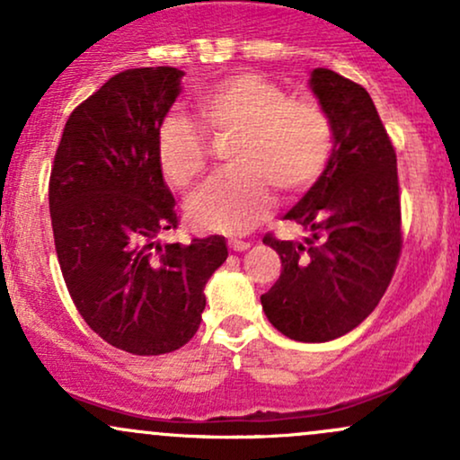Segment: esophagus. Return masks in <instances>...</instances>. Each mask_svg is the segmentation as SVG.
<instances>
[{
  "mask_svg": "<svg viewBox=\"0 0 460 460\" xmlns=\"http://www.w3.org/2000/svg\"><path fill=\"white\" fill-rule=\"evenodd\" d=\"M229 246L234 248L235 252H242V251H246V248H251V242H244V240H231V242H229Z\"/></svg>",
  "mask_w": 460,
  "mask_h": 460,
  "instance_id": "1",
  "label": "esophagus"
}]
</instances>
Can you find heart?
Masks as SVG:
<instances>
[{"instance_id": "heart-1", "label": "heart", "mask_w": 460, "mask_h": 460, "mask_svg": "<svg viewBox=\"0 0 460 460\" xmlns=\"http://www.w3.org/2000/svg\"><path fill=\"white\" fill-rule=\"evenodd\" d=\"M197 110L214 134L237 131L231 149L235 166L209 177L188 200L190 220L200 229L244 234L272 208V182L298 192L329 164V114L315 102L289 99L281 86L255 73H234L209 84L199 93ZM202 126L192 116L172 112L157 129V160L172 186L188 188L208 164Z\"/></svg>"}]
</instances>
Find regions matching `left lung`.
<instances>
[{
  "label": "left lung",
  "instance_id": "left-lung-1",
  "mask_svg": "<svg viewBox=\"0 0 460 460\" xmlns=\"http://www.w3.org/2000/svg\"><path fill=\"white\" fill-rule=\"evenodd\" d=\"M311 93L329 114L332 151L324 172L285 220L303 242L263 237L281 277L261 296L285 337L320 344L357 329L381 303L402 246L395 151L367 91L331 68H314Z\"/></svg>",
  "mask_w": 460,
  "mask_h": 460
}]
</instances>
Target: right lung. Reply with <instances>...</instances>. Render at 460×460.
<instances>
[{"instance_id":"1","label":"right lung","mask_w":460,"mask_h":460,"mask_svg":"<svg viewBox=\"0 0 460 460\" xmlns=\"http://www.w3.org/2000/svg\"><path fill=\"white\" fill-rule=\"evenodd\" d=\"M183 71L129 68L68 116L49 181L58 261L73 303L108 344L166 355L188 344L205 285L223 266V235L162 244L175 199L157 160V129Z\"/></svg>"}]
</instances>
